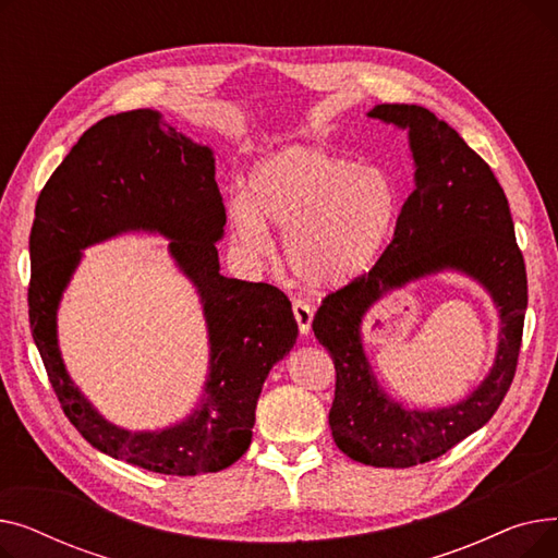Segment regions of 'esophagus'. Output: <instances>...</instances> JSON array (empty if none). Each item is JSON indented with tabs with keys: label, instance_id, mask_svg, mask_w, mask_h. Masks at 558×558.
Instances as JSON below:
<instances>
[{
	"label": "esophagus",
	"instance_id": "34e87169",
	"mask_svg": "<svg viewBox=\"0 0 558 558\" xmlns=\"http://www.w3.org/2000/svg\"><path fill=\"white\" fill-rule=\"evenodd\" d=\"M291 310H294V316H296V324H299L301 335H310L314 310H312L305 301H294V305H291Z\"/></svg>",
	"mask_w": 558,
	"mask_h": 558
}]
</instances>
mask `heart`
I'll return each instance as SVG.
<instances>
[{
	"label": "heart",
	"instance_id": "obj_1",
	"mask_svg": "<svg viewBox=\"0 0 558 558\" xmlns=\"http://www.w3.org/2000/svg\"><path fill=\"white\" fill-rule=\"evenodd\" d=\"M398 210L391 181L373 167L318 146H284L253 165L246 194L226 215L244 248L271 255L267 220L284 230L294 276L316 289H337L362 276L383 251Z\"/></svg>",
	"mask_w": 558,
	"mask_h": 558
}]
</instances>
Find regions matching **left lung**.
Instances as JSON below:
<instances>
[{"label":"left lung","instance_id":"left-lung-1","mask_svg":"<svg viewBox=\"0 0 558 558\" xmlns=\"http://www.w3.org/2000/svg\"><path fill=\"white\" fill-rule=\"evenodd\" d=\"M366 114L407 131L414 192L402 205L383 257L366 276L326 296L312 330L337 371L330 409L337 448L366 465L409 468L446 454L484 427L505 400L522 341L526 274L505 190L452 126L409 104H379ZM444 270L475 279L492 296L501 320L496 360L463 401L409 410L378 387L361 324L387 290Z\"/></svg>","mask_w":558,"mask_h":558}]
</instances>
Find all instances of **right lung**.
<instances>
[{
    "label": "right lung",
    "instance_id": "add662e5",
    "mask_svg": "<svg viewBox=\"0 0 558 558\" xmlns=\"http://www.w3.org/2000/svg\"><path fill=\"white\" fill-rule=\"evenodd\" d=\"M223 226L213 149L151 108L87 129L43 187L28 242V320L65 416L99 452L185 477L219 473L251 446L262 385L294 348L299 324L278 287L219 274ZM126 231L170 240L168 252L197 289L209 330L204 393L192 415L162 430L104 420L73 385L57 345V307L82 248Z\"/></svg>",
    "mask_w": 558,
    "mask_h": 558
}]
</instances>
